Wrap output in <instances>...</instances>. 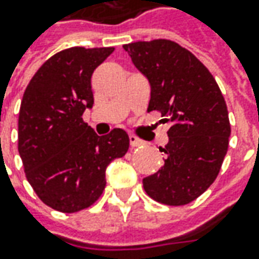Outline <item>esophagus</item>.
Listing matches in <instances>:
<instances>
[{
	"mask_svg": "<svg viewBox=\"0 0 259 259\" xmlns=\"http://www.w3.org/2000/svg\"><path fill=\"white\" fill-rule=\"evenodd\" d=\"M130 144H131V147H140V145H143L144 143L140 138H137L135 135H130Z\"/></svg>",
	"mask_w": 259,
	"mask_h": 259,
	"instance_id": "esophagus-1",
	"label": "esophagus"
}]
</instances>
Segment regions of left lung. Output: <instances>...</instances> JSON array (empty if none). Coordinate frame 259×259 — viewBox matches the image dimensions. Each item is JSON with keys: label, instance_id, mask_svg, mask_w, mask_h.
<instances>
[{"label": "left lung", "instance_id": "left-lung-1", "mask_svg": "<svg viewBox=\"0 0 259 259\" xmlns=\"http://www.w3.org/2000/svg\"><path fill=\"white\" fill-rule=\"evenodd\" d=\"M151 86L150 111L170 122L164 165L143 179L147 194L160 203L193 202L213 183L228 151V108L212 73L187 49L158 38L124 45Z\"/></svg>", "mask_w": 259, "mask_h": 259}]
</instances>
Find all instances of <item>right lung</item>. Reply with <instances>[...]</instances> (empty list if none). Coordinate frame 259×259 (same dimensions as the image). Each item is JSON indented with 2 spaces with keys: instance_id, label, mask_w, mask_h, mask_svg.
I'll return each instance as SVG.
<instances>
[{
  "instance_id": "right-lung-1",
  "label": "right lung",
  "mask_w": 259,
  "mask_h": 259,
  "mask_svg": "<svg viewBox=\"0 0 259 259\" xmlns=\"http://www.w3.org/2000/svg\"><path fill=\"white\" fill-rule=\"evenodd\" d=\"M114 47H70L35 72L18 115V153L40 200L63 213L94 204L104 192L108 164L124 157L128 134L99 137L82 118L92 108L91 77Z\"/></svg>"
}]
</instances>
